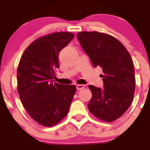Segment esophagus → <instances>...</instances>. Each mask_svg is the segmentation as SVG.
<instances>
[{"label": "esophagus", "instance_id": "34e87169", "mask_svg": "<svg viewBox=\"0 0 150 150\" xmlns=\"http://www.w3.org/2000/svg\"><path fill=\"white\" fill-rule=\"evenodd\" d=\"M76 89L77 90H81L85 88V85H76Z\"/></svg>", "mask_w": 150, "mask_h": 150}]
</instances>
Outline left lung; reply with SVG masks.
I'll use <instances>...</instances> for the list:
<instances>
[{
  "label": "left lung",
  "mask_w": 150,
  "mask_h": 150,
  "mask_svg": "<svg viewBox=\"0 0 150 150\" xmlns=\"http://www.w3.org/2000/svg\"><path fill=\"white\" fill-rule=\"evenodd\" d=\"M77 39L95 67L104 74V89L89 85L92 97L88 110L102 121L111 122L129 108L134 98V63L126 48L112 36L97 31H83Z\"/></svg>",
  "instance_id": "1"
}]
</instances>
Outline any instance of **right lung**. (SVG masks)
<instances>
[{"mask_svg": "<svg viewBox=\"0 0 150 150\" xmlns=\"http://www.w3.org/2000/svg\"><path fill=\"white\" fill-rule=\"evenodd\" d=\"M74 34L56 32L43 36L27 47L17 69L18 93L29 116L46 127L62 121L68 112L76 88L53 83L59 68V52Z\"/></svg>", "mask_w": 150, "mask_h": 150, "instance_id": "obj_1", "label": "right lung"}]
</instances>
